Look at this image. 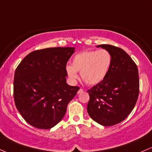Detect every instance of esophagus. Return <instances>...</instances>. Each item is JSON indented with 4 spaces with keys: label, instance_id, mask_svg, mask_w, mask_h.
Returning <instances> with one entry per match:
<instances>
[{
    "label": "esophagus",
    "instance_id": "34e87169",
    "mask_svg": "<svg viewBox=\"0 0 152 152\" xmlns=\"http://www.w3.org/2000/svg\"><path fill=\"white\" fill-rule=\"evenodd\" d=\"M81 92H83V89H82V88H80L79 90L78 91V92H77V93H78V94H81Z\"/></svg>",
    "mask_w": 152,
    "mask_h": 152
}]
</instances>
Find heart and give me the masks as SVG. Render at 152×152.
Masks as SVG:
<instances>
[{
  "mask_svg": "<svg viewBox=\"0 0 152 152\" xmlns=\"http://www.w3.org/2000/svg\"><path fill=\"white\" fill-rule=\"evenodd\" d=\"M112 55L109 51H85L76 54L72 59V64L66 66V73L72 81L78 79V73L87 85L99 83L106 77L112 64Z\"/></svg>",
  "mask_w": 152,
  "mask_h": 152,
  "instance_id": "obj_1",
  "label": "heart"
}]
</instances>
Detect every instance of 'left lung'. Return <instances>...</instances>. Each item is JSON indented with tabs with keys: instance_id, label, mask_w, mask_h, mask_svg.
<instances>
[{
	"instance_id": "8db88e82",
	"label": "left lung",
	"mask_w": 152,
	"mask_h": 152,
	"mask_svg": "<svg viewBox=\"0 0 152 152\" xmlns=\"http://www.w3.org/2000/svg\"><path fill=\"white\" fill-rule=\"evenodd\" d=\"M97 47L109 51L113 61L106 77L87 91V111L100 125L112 126L123 121L134 107L140 92L138 69L123 49L110 45Z\"/></svg>"
}]
</instances>
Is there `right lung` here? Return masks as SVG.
<instances>
[{
  "instance_id": "obj_1",
  "label": "right lung",
  "mask_w": 152,
  "mask_h": 152,
  "mask_svg": "<svg viewBox=\"0 0 152 152\" xmlns=\"http://www.w3.org/2000/svg\"><path fill=\"white\" fill-rule=\"evenodd\" d=\"M74 47H53L32 52L15 72L14 100L30 125L50 129L66 112L67 105L80 88L66 83V66Z\"/></svg>"
}]
</instances>
